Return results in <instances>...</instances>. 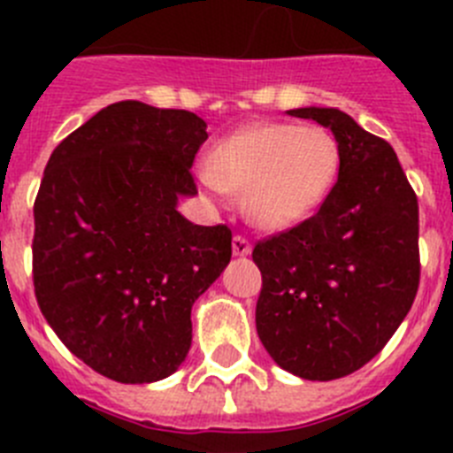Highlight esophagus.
Masks as SVG:
<instances>
[{"mask_svg": "<svg viewBox=\"0 0 453 453\" xmlns=\"http://www.w3.org/2000/svg\"><path fill=\"white\" fill-rule=\"evenodd\" d=\"M251 254V242L242 235L234 238V256H250Z\"/></svg>", "mask_w": 453, "mask_h": 453, "instance_id": "34e87169", "label": "esophagus"}]
</instances>
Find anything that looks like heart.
<instances>
[{
	"label": "heart",
	"instance_id": "heart-1",
	"mask_svg": "<svg viewBox=\"0 0 453 453\" xmlns=\"http://www.w3.org/2000/svg\"><path fill=\"white\" fill-rule=\"evenodd\" d=\"M338 172V142L326 129L256 122L211 147L197 183L215 202L242 192L245 213L256 226L283 231L322 206Z\"/></svg>",
	"mask_w": 453,
	"mask_h": 453
}]
</instances>
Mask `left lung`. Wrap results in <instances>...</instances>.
<instances>
[{
	"label": "left lung",
	"mask_w": 453,
	"mask_h": 453,
	"mask_svg": "<svg viewBox=\"0 0 453 453\" xmlns=\"http://www.w3.org/2000/svg\"><path fill=\"white\" fill-rule=\"evenodd\" d=\"M331 129L338 181L313 218L254 247L256 331L279 367L308 381L361 370L386 347L419 286L418 197L386 140L338 108H295Z\"/></svg>",
	"instance_id": "8db88e82"
}]
</instances>
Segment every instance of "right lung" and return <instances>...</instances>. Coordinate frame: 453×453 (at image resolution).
<instances>
[{
	"mask_svg": "<svg viewBox=\"0 0 453 453\" xmlns=\"http://www.w3.org/2000/svg\"><path fill=\"white\" fill-rule=\"evenodd\" d=\"M208 138L190 111L118 102L72 131L34 203L38 306L72 354L119 383L174 374L192 303L231 261V229L179 213Z\"/></svg>",
	"mask_w": 453,
	"mask_h": 453,
	"instance_id": "1",
	"label": "right lung"
}]
</instances>
